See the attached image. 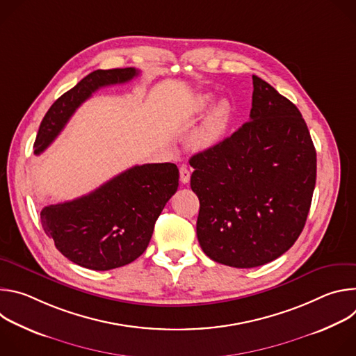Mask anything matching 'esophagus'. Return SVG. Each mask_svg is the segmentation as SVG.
I'll use <instances>...</instances> for the list:
<instances>
[{"instance_id":"34e87169","label":"esophagus","mask_w":356,"mask_h":356,"mask_svg":"<svg viewBox=\"0 0 356 356\" xmlns=\"http://www.w3.org/2000/svg\"><path fill=\"white\" fill-rule=\"evenodd\" d=\"M179 172H180V181H181L183 184L188 183V181H190V175H191V173H190V170L187 169V166H184V165H183V166L180 168V170H179Z\"/></svg>"}]
</instances>
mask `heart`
I'll list each match as a JSON object with an SVG mask.
<instances>
[{
  "mask_svg": "<svg viewBox=\"0 0 356 356\" xmlns=\"http://www.w3.org/2000/svg\"><path fill=\"white\" fill-rule=\"evenodd\" d=\"M213 103L211 94H202L195 101V111H204ZM231 106L228 101L222 99L210 110V113L202 120L200 127L191 136V143L198 150H207L217 146L229 125Z\"/></svg>",
  "mask_w": 356,
  "mask_h": 356,
  "instance_id": "obj_1",
  "label": "heart"
}]
</instances>
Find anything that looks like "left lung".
<instances>
[{"label":"left lung","instance_id":"obj_1","mask_svg":"<svg viewBox=\"0 0 356 356\" xmlns=\"http://www.w3.org/2000/svg\"><path fill=\"white\" fill-rule=\"evenodd\" d=\"M252 80L249 121L190 159L200 246L210 259L241 269L269 264L293 246L317 176L316 147L298 108L261 77Z\"/></svg>","mask_w":356,"mask_h":356}]
</instances>
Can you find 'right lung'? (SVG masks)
<instances>
[{"label": "right lung", "mask_w": 356, "mask_h": 356, "mask_svg": "<svg viewBox=\"0 0 356 356\" xmlns=\"http://www.w3.org/2000/svg\"><path fill=\"white\" fill-rule=\"evenodd\" d=\"M134 67L95 70L59 97L40 122L35 155L55 140L74 111L104 86L136 77ZM175 163L134 166L87 195L47 206L40 211L42 227L58 250L73 264L110 270L139 258L149 245L155 222L177 191Z\"/></svg>", "instance_id": "right-lung-1"}]
</instances>
